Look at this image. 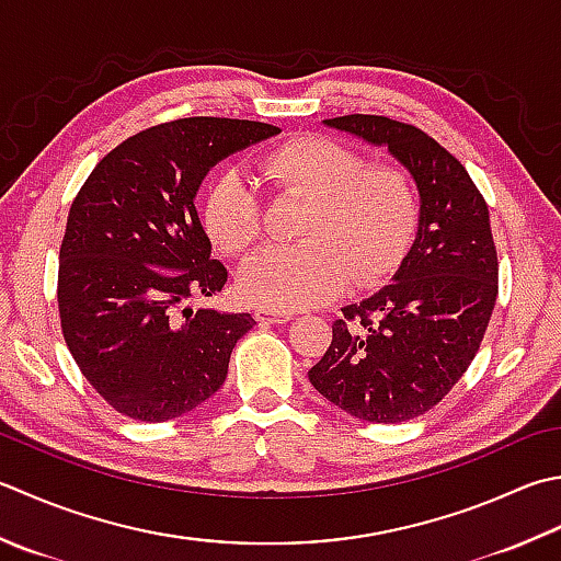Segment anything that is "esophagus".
I'll list each match as a JSON object with an SVG mask.
<instances>
[{
	"label": "esophagus",
	"mask_w": 561,
	"mask_h": 561,
	"mask_svg": "<svg viewBox=\"0 0 561 561\" xmlns=\"http://www.w3.org/2000/svg\"><path fill=\"white\" fill-rule=\"evenodd\" d=\"M291 311H277V309H265V306H257L255 309V321L257 323H265V325H270V323H287V321H291Z\"/></svg>",
	"instance_id": "obj_1"
}]
</instances>
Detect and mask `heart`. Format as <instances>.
Listing matches in <instances>:
<instances>
[{
    "mask_svg": "<svg viewBox=\"0 0 561 561\" xmlns=\"http://www.w3.org/2000/svg\"><path fill=\"white\" fill-rule=\"evenodd\" d=\"M262 174L282 194L304 199L301 243L270 245L240 267V291L265 309L294 311L345 289L389 279L411 245L419 202L397 164H367L355 148L325 136L282 142L262 160ZM202 218L226 255H243L265 230L257 194L243 174L226 170L208 184Z\"/></svg>",
    "mask_w": 561,
    "mask_h": 561,
    "instance_id": "b5f03b06",
    "label": "heart"
}]
</instances>
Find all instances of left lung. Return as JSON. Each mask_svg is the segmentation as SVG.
<instances>
[{
  "label": "left lung",
  "mask_w": 561,
  "mask_h": 561,
  "mask_svg": "<svg viewBox=\"0 0 561 561\" xmlns=\"http://www.w3.org/2000/svg\"><path fill=\"white\" fill-rule=\"evenodd\" d=\"M383 146L419 186L421 216L393 282L343 309L309 369L318 393L369 423H401L440 403L474 359L499 294L489 206L453 152L387 116L325 118Z\"/></svg>",
  "instance_id": "8db88e82"
}]
</instances>
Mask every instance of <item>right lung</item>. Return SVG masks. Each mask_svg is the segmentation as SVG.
Wrapping results in <instances>:
<instances>
[{
	"mask_svg": "<svg viewBox=\"0 0 561 561\" xmlns=\"http://www.w3.org/2000/svg\"><path fill=\"white\" fill-rule=\"evenodd\" d=\"M277 134L260 121H170L116 146L77 192L58 267L62 335L84 379L128 419H180L224 387L255 318L186 306L228 279L194 196L216 162Z\"/></svg>",
	"mask_w": 561,
	"mask_h": 561,
	"instance_id": "1",
	"label": "right lung"
}]
</instances>
